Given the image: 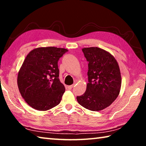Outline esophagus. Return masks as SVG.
I'll return each instance as SVG.
<instances>
[{"label": "esophagus", "instance_id": "1", "mask_svg": "<svg viewBox=\"0 0 146 146\" xmlns=\"http://www.w3.org/2000/svg\"><path fill=\"white\" fill-rule=\"evenodd\" d=\"M73 88V85H71V86H69L68 87V90H71V89H72Z\"/></svg>", "mask_w": 146, "mask_h": 146}]
</instances>
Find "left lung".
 Wrapping results in <instances>:
<instances>
[{
	"label": "left lung",
	"instance_id": "obj_1",
	"mask_svg": "<svg viewBox=\"0 0 146 146\" xmlns=\"http://www.w3.org/2000/svg\"><path fill=\"white\" fill-rule=\"evenodd\" d=\"M88 61V83L85 93L76 97L78 104L93 111L108 108L120 93L122 78L117 61L108 51L97 47L83 48Z\"/></svg>",
	"mask_w": 146,
	"mask_h": 146
}]
</instances>
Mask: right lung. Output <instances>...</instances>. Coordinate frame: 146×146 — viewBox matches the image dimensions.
Instances as JSON below:
<instances>
[{
  "label": "right lung",
  "instance_id": "obj_1",
  "mask_svg": "<svg viewBox=\"0 0 146 146\" xmlns=\"http://www.w3.org/2000/svg\"><path fill=\"white\" fill-rule=\"evenodd\" d=\"M65 48L42 47L31 50L19 71L17 84L26 102L38 111H47L60 102L65 91L59 80L58 61Z\"/></svg>",
  "mask_w": 146,
  "mask_h": 146
}]
</instances>
